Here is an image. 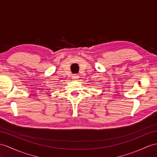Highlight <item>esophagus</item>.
Wrapping results in <instances>:
<instances>
[{"label":"esophagus","mask_w":157,"mask_h":157,"mask_svg":"<svg viewBox=\"0 0 157 157\" xmlns=\"http://www.w3.org/2000/svg\"><path fill=\"white\" fill-rule=\"evenodd\" d=\"M78 75H76V74H75V75H74L73 76H72V78H74V79H77V78H78L79 77H78Z\"/></svg>","instance_id":"obj_1"}]
</instances>
